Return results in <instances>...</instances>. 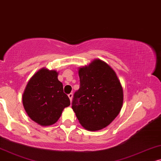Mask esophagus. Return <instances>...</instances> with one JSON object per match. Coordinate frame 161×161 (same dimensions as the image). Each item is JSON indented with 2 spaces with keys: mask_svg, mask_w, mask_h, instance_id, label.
<instances>
[{
  "mask_svg": "<svg viewBox=\"0 0 161 161\" xmlns=\"http://www.w3.org/2000/svg\"><path fill=\"white\" fill-rule=\"evenodd\" d=\"M68 97H69L70 100V102H71V101H72V98H73V93H70L68 94Z\"/></svg>",
  "mask_w": 161,
  "mask_h": 161,
  "instance_id": "obj_1",
  "label": "esophagus"
}]
</instances>
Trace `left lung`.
<instances>
[{"instance_id": "left-lung-1", "label": "left lung", "mask_w": 161, "mask_h": 161, "mask_svg": "<svg viewBox=\"0 0 161 161\" xmlns=\"http://www.w3.org/2000/svg\"><path fill=\"white\" fill-rule=\"evenodd\" d=\"M80 86L75 92L72 109L79 123L91 131L109 125L123 104V90L114 70L96 59L79 70Z\"/></svg>"}]
</instances>
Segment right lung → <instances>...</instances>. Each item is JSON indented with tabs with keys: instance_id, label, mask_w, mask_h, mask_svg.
<instances>
[{
	"instance_id": "right-lung-1",
	"label": "right lung",
	"mask_w": 161,
	"mask_h": 161,
	"mask_svg": "<svg viewBox=\"0 0 161 161\" xmlns=\"http://www.w3.org/2000/svg\"><path fill=\"white\" fill-rule=\"evenodd\" d=\"M57 76L55 70L42 68L31 77L23 95V107L28 115L42 126L56 123L63 109L70 104Z\"/></svg>"
}]
</instances>
